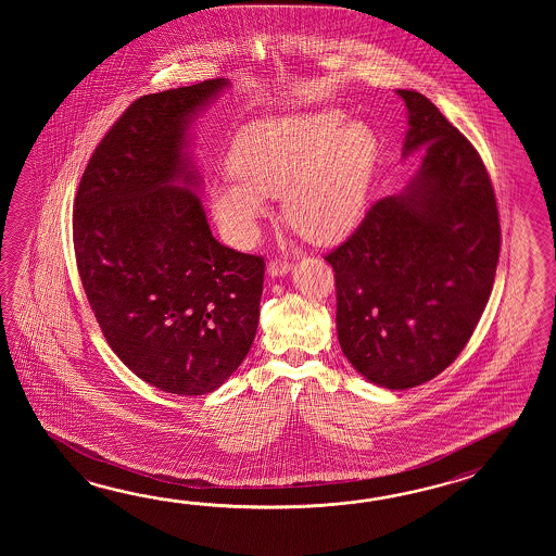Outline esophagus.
Segmentation results:
<instances>
[{"label": "esophagus", "mask_w": 556, "mask_h": 556, "mask_svg": "<svg viewBox=\"0 0 556 556\" xmlns=\"http://www.w3.org/2000/svg\"><path fill=\"white\" fill-rule=\"evenodd\" d=\"M292 270V264L286 261V258H276V261L268 262V274L276 278V276H283V274H288Z\"/></svg>", "instance_id": "esophagus-1"}]
</instances>
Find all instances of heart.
I'll return each mask as SVG.
<instances>
[{
	"mask_svg": "<svg viewBox=\"0 0 556 556\" xmlns=\"http://www.w3.org/2000/svg\"><path fill=\"white\" fill-rule=\"evenodd\" d=\"M378 137L366 123H345L336 109L261 118L240 130L232 175L213 182V208L226 237L249 247L282 197L286 223L314 242L345 237L366 211L378 163Z\"/></svg>",
	"mask_w": 556,
	"mask_h": 556,
	"instance_id": "heart-1",
	"label": "heart"
}]
</instances>
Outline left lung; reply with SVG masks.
Listing matches in <instances>:
<instances>
[{
    "label": "left lung",
    "instance_id": "1",
    "mask_svg": "<svg viewBox=\"0 0 556 556\" xmlns=\"http://www.w3.org/2000/svg\"><path fill=\"white\" fill-rule=\"evenodd\" d=\"M397 94L409 125L403 156L424 149L421 166L326 256L343 355L388 390L421 386L462 354L489 302L501 250L481 156L426 94Z\"/></svg>",
    "mask_w": 556,
    "mask_h": 556
}]
</instances>
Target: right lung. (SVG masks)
<instances>
[{"label":"right lung","instance_id":"1","mask_svg":"<svg viewBox=\"0 0 556 556\" xmlns=\"http://www.w3.org/2000/svg\"><path fill=\"white\" fill-rule=\"evenodd\" d=\"M228 85L137 99L97 144L75 197V261L106 343L177 395L218 390L261 316L264 258L213 237L187 153L190 123Z\"/></svg>","mask_w":556,"mask_h":556}]
</instances>
